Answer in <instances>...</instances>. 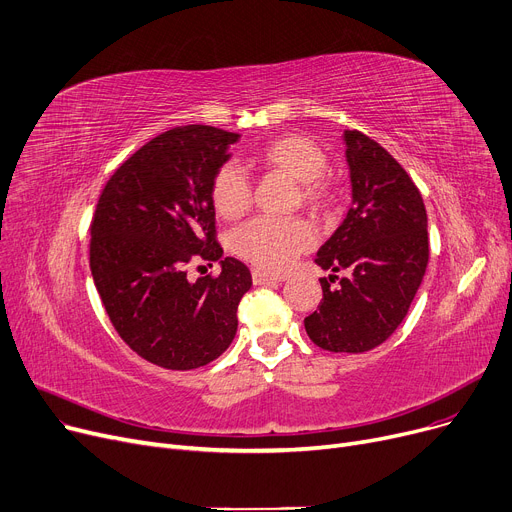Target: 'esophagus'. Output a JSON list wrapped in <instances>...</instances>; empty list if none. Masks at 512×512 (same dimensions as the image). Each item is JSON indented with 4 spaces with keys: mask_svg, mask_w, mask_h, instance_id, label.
Listing matches in <instances>:
<instances>
[{
    "mask_svg": "<svg viewBox=\"0 0 512 512\" xmlns=\"http://www.w3.org/2000/svg\"><path fill=\"white\" fill-rule=\"evenodd\" d=\"M284 276H276V274H267L263 270H253V282L255 284H270V282H282Z\"/></svg>",
    "mask_w": 512,
    "mask_h": 512,
    "instance_id": "34e87169",
    "label": "esophagus"
}]
</instances>
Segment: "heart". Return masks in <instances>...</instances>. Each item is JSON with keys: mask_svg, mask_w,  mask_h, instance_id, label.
<instances>
[{"mask_svg": "<svg viewBox=\"0 0 512 512\" xmlns=\"http://www.w3.org/2000/svg\"><path fill=\"white\" fill-rule=\"evenodd\" d=\"M261 164L299 182V199L324 209L332 201L326 151L303 134H286L259 151ZM211 203L224 220H236L253 203V184L238 164H224L211 180ZM315 245V228L305 218H255L232 234V249L265 272H284Z\"/></svg>", "mask_w": 512, "mask_h": 512, "instance_id": "heart-1", "label": "heart"}]
</instances>
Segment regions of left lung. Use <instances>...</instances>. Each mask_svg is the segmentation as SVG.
I'll return each mask as SVG.
<instances>
[{
  "instance_id": "8db88e82",
  "label": "left lung",
  "mask_w": 512,
  "mask_h": 512,
  "mask_svg": "<svg viewBox=\"0 0 512 512\" xmlns=\"http://www.w3.org/2000/svg\"><path fill=\"white\" fill-rule=\"evenodd\" d=\"M353 205L321 245L315 263L324 299L305 317L309 338L330 353H367L386 342L409 313L429 261L427 213L419 188L367 134L344 130ZM348 269L332 291L329 282Z\"/></svg>"
}]
</instances>
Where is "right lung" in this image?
I'll return each mask as SVG.
<instances>
[{"label":"right lung","instance_id":"obj_1","mask_svg":"<svg viewBox=\"0 0 512 512\" xmlns=\"http://www.w3.org/2000/svg\"><path fill=\"white\" fill-rule=\"evenodd\" d=\"M236 141L215 126H176L132 153L99 195L89 247L97 292L120 338L157 367H203L234 340L249 267L226 257L220 276L186 274L224 253L211 180Z\"/></svg>","mask_w":512,"mask_h":512}]
</instances>
